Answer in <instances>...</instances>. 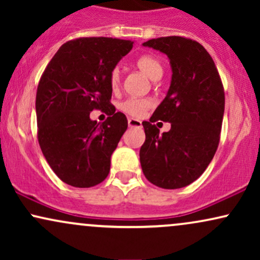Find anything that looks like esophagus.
<instances>
[{"mask_svg":"<svg viewBox=\"0 0 260 260\" xmlns=\"http://www.w3.org/2000/svg\"><path fill=\"white\" fill-rule=\"evenodd\" d=\"M128 126L140 128L142 127V122L139 120H136V118H128Z\"/></svg>","mask_w":260,"mask_h":260,"instance_id":"1","label":"esophagus"}]
</instances>
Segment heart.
Segmentation results:
<instances>
[{"label": "heart", "mask_w": 260, "mask_h": 260, "mask_svg": "<svg viewBox=\"0 0 260 260\" xmlns=\"http://www.w3.org/2000/svg\"><path fill=\"white\" fill-rule=\"evenodd\" d=\"M136 66L140 72H143L148 78L153 80L159 79L164 71L162 64H161L159 58H156L153 55L140 56V57L136 59ZM109 82L113 90L118 88L121 82L120 68H112L109 76ZM151 106H153V101L150 99H145V98H139V99L138 98H129V99L122 101L120 105H118L121 111L132 116V117H142Z\"/></svg>", "instance_id": "obj_1"}]
</instances>
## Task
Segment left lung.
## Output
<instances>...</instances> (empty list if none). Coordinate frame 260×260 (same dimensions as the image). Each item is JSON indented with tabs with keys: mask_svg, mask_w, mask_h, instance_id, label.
<instances>
[{
	"mask_svg": "<svg viewBox=\"0 0 260 260\" xmlns=\"http://www.w3.org/2000/svg\"><path fill=\"white\" fill-rule=\"evenodd\" d=\"M166 53L172 68L169 92L150 121L143 122L145 142L139 151L143 174L165 189L194 182L205 171L220 142L225 91L213 58L198 41L162 37L143 44ZM157 119L172 129L159 133Z\"/></svg>",
	"mask_w": 260,
	"mask_h": 260,
	"instance_id": "1",
	"label": "left lung"
}]
</instances>
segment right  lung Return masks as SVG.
<instances>
[{
	"mask_svg": "<svg viewBox=\"0 0 260 260\" xmlns=\"http://www.w3.org/2000/svg\"><path fill=\"white\" fill-rule=\"evenodd\" d=\"M134 41L78 38L64 43L41 74L37 90L38 140L50 168L64 183L96 186L110 172L111 155L128 122L111 104L109 76ZM92 109L109 117L91 121Z\"/></svg>",
	"mask_w": 260,
	"mask_h": 260,
	"instance_id": "1",
	"label": "right lung"
}]
</instances>
